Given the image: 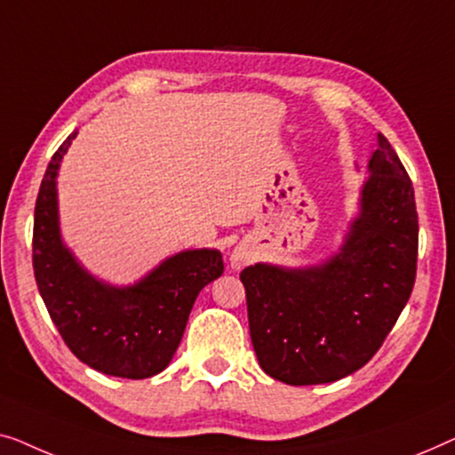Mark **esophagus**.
<instances>
[{
    "label": "esophagus",
    "mask_w": 455,
    "mask_h": 455,
    "mask_svg": "<svg viewBox=\"0 0 455 455\" xmlns=\"http://www.w3.org/2000/svg\"><path fill=\"white\" fill-rule=\"evenodd\" d=\"M249 259H251V251H249L247 247H235L233 253H230V267H233V270H241Z\"/></svg>",
    "instance_id": "34e87169"
}]
</instances>
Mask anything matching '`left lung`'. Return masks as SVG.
<instances>
[{
  "instance_id": "8db88e82",
  "label": "left lung",
  "mask_w": 455,
  "mask_h": 455,
  "mask_svg": "<svg viewBox=\"0 0 455 455\" xmlns=\"http://www.w3.org/2000/svg\"><path fill=\"white\" fill-rule=\"evenodd\" d=\"M361 212L340 251L309 267L241 272L259 367L289 386L331 383L381 348L417 278L419 214L411 177L377 133Z\"/></svg>"
}]
</instances>
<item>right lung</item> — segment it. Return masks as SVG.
Segmentation results:
<instances>
[{"mask_svg":"<svg viewBox=\"0 0 455 455\" xmlns=\"http://www.w3.org/2000/svg\"><path fill=\"white\" fill-rule=\"evenodd\" d=\"M68 136L44 171L35 206L33 267L38 292L68 348L94 371L146 379L171 363L204 286L225 272L219 249H188L132 286L94 278L60 233L57 172Z\"/></svg>","mask_w":455,"mask_h":455,"instance_id":"1","label":"right lung"}]
</instances>
